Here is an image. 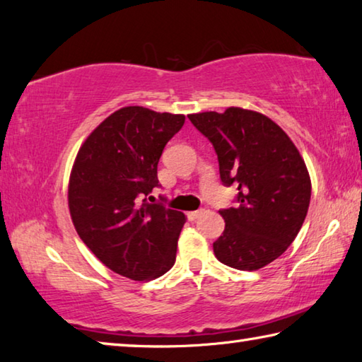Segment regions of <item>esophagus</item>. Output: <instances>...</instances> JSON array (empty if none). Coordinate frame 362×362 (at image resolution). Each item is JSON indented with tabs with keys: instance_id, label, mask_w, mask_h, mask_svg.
<instances>
[{
	"instance_id": "obj_1",
	"label": "esophagus",
	"mask_w": 362,
	"mask_h": 362,
	"mask_svg": "<svg viewBox=\"0 0 362 362\" xmlns=\"http://www.w3.org/2000/svg\"><path fill=\"white\" fill-rule=\"evenodd\" d=\"M201 214H203V211H192V212H188V218L192 220V222H193V220L199 218Z\"/></svg>"
}]
</instances>
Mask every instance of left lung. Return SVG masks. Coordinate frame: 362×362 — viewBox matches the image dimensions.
Here are the masks:
<instances>
[{
	"instance_id": "8db88e82",
	"label": "left lung",
	"mask_w": 362,
	"mask_h": 362,
	"mask_svg": "<svg viewBox=\"0 0 362 362\" xmlns=\"http://www.w3.org/2000/svg\"><path fill=\"white\" fill-rule=\"evenodd\" d=\"M188 118L216 148L220 179L238 185V206L220 211L225 230L214 254L243 272L267 267L296 240L308 212L311 179L302 155L276 122L254 110Z\"/></svg>"
}]
</instances>
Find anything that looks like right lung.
<instances>
[{
	"instance_id": "add662e5",
	"label": "right lung",
	"mask_w": 362,
	"mask_h": 362,
	"mask_svg": "<svg viewBox=\"0 0 362 362\" xmlns=\"http://www.w3.org/2000/svg\"><path fill=\"white\" fill-rule=\"evenodd\" d=\"M185 115L131 105L89 134L73 163L69 209L81 241L112 272L151 281L173 268L187 217L140 198L158 185L164 146Z\"/></svg>"
}]
</instances>
